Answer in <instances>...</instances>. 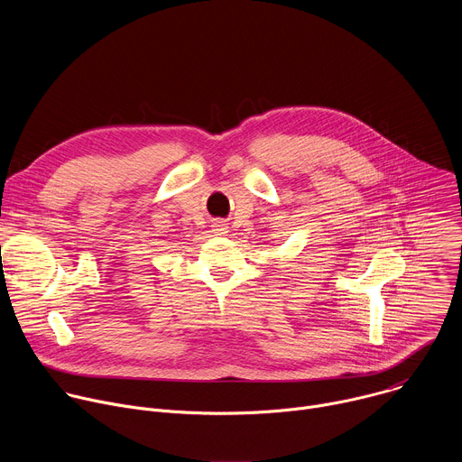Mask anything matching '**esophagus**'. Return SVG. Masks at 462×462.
<instances>
[{
  "label": "esophagus",
  "instance_id": "esophagus-1",
  "mask_svg": "<svg viewBox=\"0 0 462 462\" xmlns=\"http://www.w3.org/2000/svg\"><path fill=\"white\" fill-rule=\"evenodd\" d=\"M214 234L216 236H225L226 234V226L223 223H216L214 225Z\"/></svg>",
  "mask_w": 462,
  "mask_h": 462
}]
</instances>
